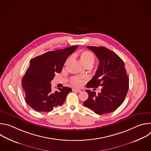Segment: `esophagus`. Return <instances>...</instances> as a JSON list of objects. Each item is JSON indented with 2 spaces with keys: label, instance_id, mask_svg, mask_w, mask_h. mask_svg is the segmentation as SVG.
Masks as SVG:
<instances>
[{
  "label": "esophagus",
  "instance_id": "1",
  "mask_svg": "<svg viewBox=\"0 0 151 151\" xmlns=\"http://www.w3.org/2000/svg\"><path fill=\"white\" fill-rule=\"evenodd\" d=\"M72 90L73 91H76V92H78V93H80L81 91V90H79V89H76V88H73Z\"/></svg>",
  "mask_w": 151,
  "mask_h": 151
}]
</instances>
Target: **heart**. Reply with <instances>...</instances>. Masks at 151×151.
Wrapping results in <instances>:
<instances>
[{
  "label": "heart",
  "mask_w": 151,
  "mask_h": 151,
  "mask_svg": "<svg viewBox=\"0 0 151 151\" xmlns=\"http://www.w3.org/2000/svg\"><path fill=\"white\" fill-rule=\"evenodd\" d=\"M77 56L79 57V59L81 63L82 64V65L85 67H92L95 62V57L94 54L89 51H80L77 54ZM70 60L71 57H69L66 59L65 61L66 65L70 62ZM70 82L72 85L75 86V87H79L82 84L81 79L77 76L72 78Z\"/></svg>",
  "instance_id": "obj_1"
}]
</instances>
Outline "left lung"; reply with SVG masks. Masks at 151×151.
<instances>
[{"label": "left lung", "mask_w": 151, "mask_h": 151, "mask_svg": "<svg viewBox=\"0 0 151 151\" xmlns=\"http://www.w3.org/2000/svg\"><path fill=\"white\" fill-rule=\"evenodd\" d=\"M97 56L99 66L87 88H98L101 91L86 90L88 98L83 103L85 107L98 115L109 114L116 110L123 103L129 87V79L122 60L114 52L103 47H87Z\"/></svg>", "instance_id": "left-lung-1"}]
</instances>
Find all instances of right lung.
Returning a JSON list of instances; mask_svg holds the SVG:
<instances>
[{"mask_svg": "<svg viewBox=\"0 0 151 151\" xmlns=\"http://www.w3.org/2000/svg\"><path fill=\"white\" fill-rule=\"evenodd\" d=\"M77 48L73 46L48 51L30 61V66L22 79V85L26 101L34 110L48 112L65 101L72 89L63 87L53 92L51 81L56 73L61 72L67 58Z\"/></svg>", "mask_w": 151, "mask_h": 151, "instance_id": "right-lung-1", "label": "right lung"}]
</instances>
